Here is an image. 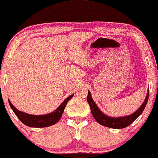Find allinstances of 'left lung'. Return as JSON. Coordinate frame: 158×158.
<instances>
[{
    "label": "left lung",
    "instance_id": "obj_1",
    "mask_svg": "<svg viewBox=\"0 0 158 158\" xmlns=\"http://www.w3.org/2000/svg\"><path fill=\"white\" fill-rule=\"evenodd\" d=\"M148 96H149V90L147 92V96L145 97V100L141 104V106L136 110L135 113H131V115H126V116H121V117H111L109 115H106L103 113L98 106L94 100L92 99V96L90 90H88V95H87V102H88L89 105H90L91 113H92L93 116L95 118L96 121L98 123H100L102 126H106V127L112 128H126L127 126L131 125L140 115L144 111V108L146 106L148 100Z\"/></svg>",
    "mask_w": 158,
    "mask_h": 158
}]
</instances>
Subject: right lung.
<instances>
[{"instance_id": "obj_1", "label": "right lung", "mask_w": 158, "mask_h": 158, "mask_svg": "<svg viewBox=\"0 0 158 158\" xmlns=\"http://www.w3.org/2000/svg\"><path fill=\"white\" fill-rule=\"evenodd\" d=\"M74 94H71V96L68 97L56 110L52 113L45 115H31L23 113L22 111H19L15 106H14V105L11 103L9 100L8 101H9L10 106L14 113L24 125L32 128H43L52 126L59 121L68 102L72 98Z\"/></svg>"}]
</instances>
